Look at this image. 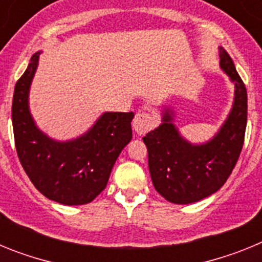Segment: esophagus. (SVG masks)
<instances>
[{"instance_id":"1","label":"esophagus","mask_w":262,"mask_h":262,"mask_svg":"<svg viewBox=\"0 0 262 262\" xmlns=\"http://www.w3.org/2000/svg\"><path fill=\"white\" fill-rule=\"evenodd\" d=\"M154 126V118L149 113L139 111L133 120V128L138 135H144Z\"/></svg>"}]
</instances>
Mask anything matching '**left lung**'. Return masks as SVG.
<instances>
[{"mask_svg": "<svg viewBox=\"0 0 262 262\" xmlns=\"http://www.w3.org/2000/svg\"><path fill=\"white\" fill-rule=\"evenodd\" d=\"M221 68L235 82V101L230 115L212 140L202 145L187 143L165 110L163 123L143 138L148 166L157 193L177 205L198 202L217 191L230 177L243 149L247 127V89L224 48Z\"/></svg>", "mask_w": 262, "mask_h": 262, "instance_id": "8db88e82", "label": "left lung"}]
</instances>
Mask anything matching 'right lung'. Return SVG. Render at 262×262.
Wrapping results in <instances>:
<instances>
[{
	"mask_svg": "<svg viewBox=\"0 0 262 262\" xmlns=\"http://www.w3.org/2000/svg\"><path fill=\"white\" fill-rule=\"evenodd\" d=\"M39 53L14 88L11 119L15 149L34 186L67 206L89 203L107 185L118 156L133 138L134 113H105L85 135L55 142L36 128L29 111V89Z\"/></svg>",
	"mask_w": 262,
	"mask_h": 262,
	"instance_id": "right-lung-1",
	"label": "right lung"
}]
</instances>
